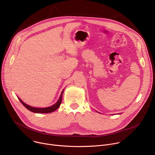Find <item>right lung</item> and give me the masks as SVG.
Instances as JSON below:
<instances>
[{"mask_svg":"<svg viewBox=\"0 0 155 155\" xmlns=\"http://www.w3.org/2000/svg\"><path fill=\"white\" fill-rule=\"evenodd\" d=\"M64 89L62 90L61 94L60 96V97L59 100L57 101L55 104H54V105L50 106V107H45V108H38V107H34L30 106H28V104H25V103H23L20 98L18 97V100H20V101L21 103V104L27 109H28L29 110L33 112H36V113H49V112H52L54 110H55L58 108H59V107L60 106L61 103H62V94H63V92H64Z\"/></svg>","mask_w":155,"mask_h":155,"instance_id":"1","label":"right lung"}]
</instances>
